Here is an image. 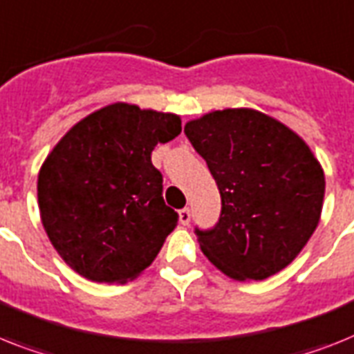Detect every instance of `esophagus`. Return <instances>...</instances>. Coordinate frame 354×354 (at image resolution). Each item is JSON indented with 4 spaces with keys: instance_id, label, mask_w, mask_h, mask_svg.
<instances>
[{
    "instance_id": "1",
    "label": "esophagus",
    "mask_w": 354,
    "mask_h": 354,
    "mask_svg": "<svg viewBox=\"0 0 354 354\" xmlns=\"http://www.w3.org/2000/svg\"><path fill=\"white\" fill-rule=\"evenodd\" d=\"M180 223H182V225H189V223H191V211H189L187 207L180 211Z\"/></svg>"
}]
</instances>
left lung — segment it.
Wrapping results in <instances>:
<instances>
[{
    "mask_svg": "<svg viewBox=\"0 0 354 354\" xmlns=\"http://www.w3.org/2000/svg\"><path fill=\"white\" fill-rule=\"evenodd\" d=\"M207 162L222 214L196 229L212 266L232 280H263L286 269L320 222L326 176L297 132L254 109H223L185 123Z\"/></svg>",
    "mask_w": 354,
    "mask_h": 354,
    "instance_id": "obj_1",
    "label": "left lung"
}]
</instances>
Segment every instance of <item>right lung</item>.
Wrapping results in <instances>:
<instances>
[{
	"label": "right lung",
	"mask_w": 354,
	"mask_h": 354,
	"mask_svg": "<svg viewBox=\"0 0 354 354\" xmlns=\"http://www.w3.org/2000/svg\"><path fill=\"white\" fill-rule=\"evenodd\" d=\"M182 132L172 112L125 102L97 109L56 143L37 174V205L48 240L83 278L125 283L145 271L176 227L158 143Z\"/></svg>",
	"instance_id": "1"
}]
</instances>
